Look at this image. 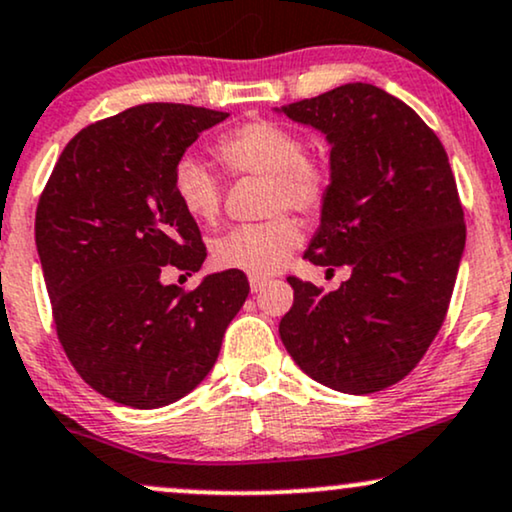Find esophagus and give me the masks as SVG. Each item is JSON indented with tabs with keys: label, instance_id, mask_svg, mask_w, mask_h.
<instances>
[{
	"label": "esophagus",
	"instance_id": "obj_1",
	"mask_svg": "<svg viewBox=\"0 0 512 512\" xmlns=\"http://www.w3.org/2000/svg\"><path fill=\"white\" fill-rule=\"evenodd\" d=\"M249 285H251V292L258 294L263 287L268 285V280H263V277H249Z\"/></svg>",
	"mask_w": 512,
	"mask_h": 512
}]
</instances>
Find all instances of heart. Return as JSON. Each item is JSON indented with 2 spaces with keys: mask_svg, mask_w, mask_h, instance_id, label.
<instances>
[{
  "mask_svg": "<svg viewBox=\"0 0 512 512\" xmlns=\"http://www.w3.org/2000/svg\"><path fill=\"white\" fill-rule=\"evenodd\" d=\"M218 159L232 173L268 178V211L294 208L315 213L327 194V173L318 161L308 159L296 132L270 121H254L225 132L216 142ZM173 189L187 216L213 223L223 204V187L213 170L197 156H182L173 170ZM299 225L289 216L263 223L239 225L211 246L213 263L251 277H268L285 268L299 244Z\"/></svg>",
  "mask_w": 512,
  "mask_h": 512,
  "instance_id": "heart-1",
  "label": "heart"
}]
</instances>
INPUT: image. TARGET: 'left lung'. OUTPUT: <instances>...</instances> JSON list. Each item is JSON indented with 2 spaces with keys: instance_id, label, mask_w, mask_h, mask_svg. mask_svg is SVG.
Returning <instances> with one entry per match:
<instances>
[{
  "instance_id": "8db88e82",
  "label": "left lung",
  "mask_w": 512,
  "mask_h": 512,
  "mask_svg": "<svg viewBox=\"0 0 512 512\" xmlns=\"http://www.w3.org/2000/svg\"><path fill=\"white\" fill-rule=\"evenodd\" d=\"M275 111L330 144V185L304 258L351 268L327 294L287 277L294 306L280 339L315 382L382 391L420 363L449 311L465 249L449 156L418 113L368 82Z\"/></svg>"
}]
</instances>
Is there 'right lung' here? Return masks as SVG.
<instances>
[{
	"label": "right lung",
	"instance_id": "add662e5",
	"mask_svg": "<svg viewBox=\"0 0 512 512\" xmlns=\"http://www.w3.org/2000/svg\"><path fill=\"white\" fill-rule=\"evenodd\" d=\"M227 113L140 104L82 128L52 170L35 213V244L56 334L94 391L132 408L189 394L216 363L249 296L239 270L197 289L163 285L161 270L197 273L206 258L173 170L199 132Z\"/></svg>",
	"mask_w": 512,
	"mask_h": 512
}]
</instances>
